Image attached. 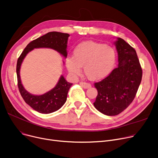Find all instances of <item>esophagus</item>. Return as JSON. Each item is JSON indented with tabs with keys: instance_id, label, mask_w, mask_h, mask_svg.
I'll return each instance as SVG.
<instances>
[{
	"instance_id": "esophagus-1",
	"label": "esophagus",
	"mask_w": 158,
	"mask_h": 158,
	"mask_svg": "<svg viewBox=\"0 0 158 158\" xmlns=\"http://www.w3.org/2000/svg\"><path fill=\"white\" fill-rule=\"evenodd\" d=\"M80 85L84 89H89L91 87V85L90 84V83H87V82H84V81L80 82Z\"/></svg>"
}]
</instances>
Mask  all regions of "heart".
Listing matches in <instances>:
<instances>
[{"label":"heart","mask_w":158,"mask_h":158,"mask_svg":"<svg viewBox=\"0 0 158 158\" xmlns=\"http://www.w3.org/2000/svg\"><path fill=\"white\" fill-rule=\"evenodd\" d=\"M116 61L115 50L110 46L94 41H85L77 45L73 57L66 59L68 70L78 75L83 66L85 75L90 80H101L110 75Z\"/></svg>","instance_id":"b5f03b06"}]
</instances>
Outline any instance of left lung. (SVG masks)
<instances>
[{
  "label": "left lung",
  "mask_w": 158,
  "mask_h": 158,
  "mask_svg": "<svg viewBox=\"0 0 158 158\" xmlns=\"http://www.w3.org/2000/svg\"><path fill=\"white\" fill-rule=\"evenodd\" d=\"M115 44L118 67L105 78L94 83L98 95L94 106L109 116L121 113L132 103L142 77V69L135 50L120 38Z\"/></svg>",
  "instance_id": "1"
}]
</instances>
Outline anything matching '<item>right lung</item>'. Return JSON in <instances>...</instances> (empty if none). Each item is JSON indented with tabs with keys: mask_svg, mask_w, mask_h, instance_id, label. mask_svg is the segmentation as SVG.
Instances as JSON below:
<instances>
[{
	"mask_svg": "<svg viewBox=\"0 0 158 158\" xmlns=\"http://www.w3.org/2000/svg\"><path fill=\"white\" fill-rule=\"evenodd\" d=\"M69 36L66 33L50 32L28 44L18 59L16 74L18 89L25 103L40 113L50 114L60 108L66 101L68 91L73 83L68 82L63 76H61L57 85L53 89L43 95H32L28 92L22 84L20 76L21 64L26 55L37 48H52L66 57Z\"/></svg>",
	"mask_w": 158,
	"mask_h": 158,
	"instance_id": "obj_1",
	"label": "right lung"
}]
</instances>
